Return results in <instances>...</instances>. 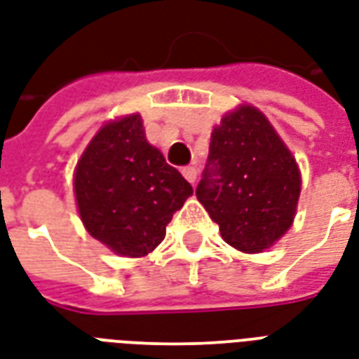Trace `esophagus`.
Returning a JSON list of instances; mask_svg holds the SVG:
<instances>
[{"label":"esophagus","instance_id":"esophagus-1","mask_svg":"<svg viewBox=\"0 0 359 359\" xmlns=\"http://www.w3.org/2000/svg\"><path fill=\"white\" fill-rule=\"evenodd\" d=\"M182 174L191 185H194V182H196V168H194V166H185L182 170Z\"/></svg>","mask_w":359,"mask_h":359}]
</instances>
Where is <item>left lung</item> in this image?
Returning a JSON list of instances; mask_svg holds the SVG:
<instances>
[{
	"label": "left lung",
	"instance_id": "8db88e82",
	"mask_svg": "<svg viewBox=\"0 0 359 359\" xmlns=\"http://www.w3.org/2000/svg\"><path fill=\"white\" fill-rule=\"evenodd\" d=\"M302 176L258 108L241 104L213 129L196 198L238 251L262 252L294 223Z\"/></svg>",
	"mask_w": 359,
	"mask_h": 359
}]
</instances>
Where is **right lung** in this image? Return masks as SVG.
I'll list each match as a JSON object with an SVG mask.
<instances>
[{"label":"right lung","mask_w":359,"mask_h":359,"mask_svg":"<svg viewBox=\"0 0 359 359\" xmlns=\"http://www.w3.org/2000/svg\"><path fill=\"white\" fill-rule=\"evenodd\" d=\"M86 230L119 257H146L165 240L193 187L146 140L140 114L99 129L74 170Z\"/></svg>","instance_id":"obj_1"}]
</instances>
